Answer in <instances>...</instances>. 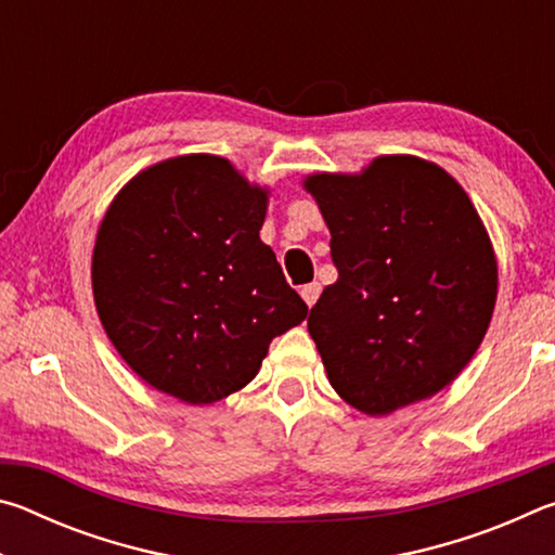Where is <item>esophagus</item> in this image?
Here are the masks:
<instances>
[{"mask_svg":"<svg viewBox=\"0 0 555 555\" xmlns=\"http://www.w3.org/2000/svg\"><path fill=\"white\" fill-rule=\"evenodd\" d=\"M300 296H304L308 308H311L318 300V296H321V284H318V281H313V284H306L304 288H300Z\"/></svg>","mask_w":555,"mask_h":555,"instance_id":"esophagus-1","label":"esophagus"}]
</instances>
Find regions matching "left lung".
<instances>
[{
  "mask_svg": "<svg viewBox=\"0 0 555 555\" xmlns=\"http://www.w3.org/2000/svg\"><path fill=\"white\" fill-rule=\"evenodd\" d=\"M337 281L308 315L331 387L367 416L430 399L467 367L496 304V257L453 176L411 154L311 173Z\"/></svg>",
  "mask_w": 555,
  "mask_h": 555,
  "instance_id": "1",
  "label": "left lung"
}]
</instances>
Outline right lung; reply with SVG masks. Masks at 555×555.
<instances>
[{"label":"right lung","instance_id":"right-lung-1","mask_svg":"<svg viewBox=\"0 0 555 555\" xmlns=\"http://www.w3.org/2000/svg\"><path fill=\"white\" fill-rule=\"evenodd\" d=\"M271 191L228 158L183 154L115 195L92 249L102 327L137 377L208 406L257 377L276 335L306 321L261 242Z\"/></svg>","mask_w":555,"mask_h":555}]
</instances>
